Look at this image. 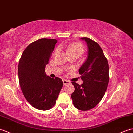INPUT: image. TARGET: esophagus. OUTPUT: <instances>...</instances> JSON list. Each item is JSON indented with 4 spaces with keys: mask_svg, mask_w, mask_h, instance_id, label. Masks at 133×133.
<instances>
[{
    "mask_svg": "<svg viewBox=\"0 0 133 133\" xmlns=\"http://www.w3.org/2000/svg\"><path fill=\"white\" fill-rule=\"evenodd\" d=\"M63 85H65L66 84H68L70 83V82L68 80H63Z\"/></svg>",
    "mask_w": 133,
    "mask_h": 133,
    "instance_id": "esophagus-1",
    "label": "esophagus"
}]
</instances>
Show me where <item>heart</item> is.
<instances>
[{
  "mask_svg": "<svg viewBox=\"0 0 133 133\" xmlns=\"http://www.w3.org/2000/svg\"><path fill=\"white\" fill-rule=\"evenodd\" d=\"M59 48L61 49H64L68 53V55L71 56H77L79 57L84 52V48L83 45L80 42H74L69 44L62 43L59 46ZM58 51V48H56L55 51V54H56Z\"/></svg>",
  "mask_w": 133,
  "mask_h": 133,
  "instance_id": "heart-1",
  "label": "heart"
}]
</instances>
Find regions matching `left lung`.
Returning a JSON list of instances; mask_svg holds the SVG:
<instances>
[{"mask_svg": "<svg viewBox=\"0 0 133 133\" xmlns=\"http://www.w3.org/2000/svg\"><path fill=\"white\" fill-rule=\"evenodd\" d=\"M81 39L87 45L88 56L78 71L83 83L79 85L72 82L75 91L71 97L76 108L87 111L98 104L104 96L109 81V67L107 59L96 42L87 37Z\"/></svg>", "mask_w": 133, "mask_h": 133, "instance_id": "left-lung-1", "label": "left lung"}]
</instances>
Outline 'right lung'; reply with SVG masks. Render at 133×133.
<instances>
[{
  "instance_id": "add662e5",
  "label": "right lung",
  "mask_w": 133,
  "mask_h": 133,
  "mask_svg": "<svg viewBox=\"0 0 133 133\" xmlns=\"http://www.w3.org/2000/svg\"><path fill=\"white\" fill-rule=\"evenodd\" d=\"M57 40L41 38L31 43L18 64L19 82L24 96L32 107L48 110L56 104L63 81L50 78L45 73Z\"/></svg>"
}]
</instances>
